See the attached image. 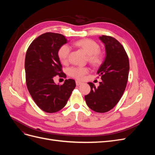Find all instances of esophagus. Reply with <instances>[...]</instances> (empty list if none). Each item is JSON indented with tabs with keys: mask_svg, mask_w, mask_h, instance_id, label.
I'll list each match as a JSON object with an SVG mask.
<instances>
[{
	"mask_svg": "<svg viewBox=\"0 0 155 155\" xmlns=\"http://www.w3.org/2000/svg\"><path fill=\"white\" fill-rule=\"evenodd\" d=\"M76 85H77V86L80 85H81V84H82V83H81V82L79 81H76Z\"/></svg>",
	"mask_w": 155,
	"mask_h": 155,
	"instance_id": "34e87169",
	"label": "esophagus"
}]
</instances>
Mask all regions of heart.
Segmentation results:
<instances>
[{"label":"heart","instance_id":"1","mask_svg":"<svg viewBox=\"0 0 155 155\" xmlns=\"http://www.w3.org/2000/svg\"><path fill=\"white\" fill-rule=\"evenodd\" d=\"M74 45L83 50L87 54L88 61L93 66H99L103 62V54L100 51V46L97 42L90 39H84L77 41ZM70 48L67 45H63L59 48L58 51L60 61L67 63L68 60ZM89 72V68L86 67H72L68 68V74L78 80H82L85 75Z\"/></svg>","mask_w":155,"mask_h":155}]
</instances>
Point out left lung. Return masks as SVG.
<instances>
[{
	"mask_svg": "<svg viewBox=\"0 0 155 155\" xmlns=\"http://www.w3.org/2000/svg\"><path fill=\"white\" fill-rule=\"evenodd\" d=\"M100 39L106 50L105 59L97 72L102 81L97 87L88 83L91 92L85 99L92 110L104 113L114 108L124 94L128 81L129 61L124 46L114 37L102 35Z\"/></svg>",
	"mask_w": 155,
	"mask_h": 155,
	"instance_id": "left-lung-1",
	"label": "left lung"
}]
</instances>
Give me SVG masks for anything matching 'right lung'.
Here are the masks:
<instances>
[{"mask_svg":"<svg viewBox=\"0 0 155 155\" xmlns=\"http://www.w3.org/2000/svg\"><path fill=\"white\" fill-rule=\"evenodd\" d=\"M67 43L62 34L47 32L32 41L25 58L26 83L30 95L41 110L56 112L66 105L76 82L66 79L61 85H56L54 78L64 76L58 55L59 48Z\"/></svg>","mask_w":155,"mask_h":155,"instance_id":"add662e5","label":"right lung"}]
</instances>
